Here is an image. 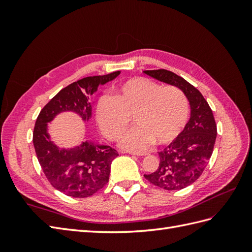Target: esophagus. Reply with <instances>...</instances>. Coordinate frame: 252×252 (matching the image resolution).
Listing matches in <instances>:
<instances>
[{"label": "esophagus", "instance_id": "obj_1", "mask_svg": "<svg viewBox=\"0 0 252 252\" xmlns=\"http://www.w3.org/2000/svg\"><path fill=\"white\" fill-rule=\"evenodd\" d=\"M126 154L133 155V156H146L147 153H136V152H126Z\"/></svg>", "mask_w": 252, "mask_h": 252}]
</instances>
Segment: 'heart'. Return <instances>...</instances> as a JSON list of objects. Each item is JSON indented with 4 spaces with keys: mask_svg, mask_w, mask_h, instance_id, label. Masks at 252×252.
<instances>
[{
    "mask_svg": "<svg viewBox=\"0 0 252 252\" xmlns=\"http://www.w3.org/2000/svg\"><path fill=\"white\" fill-rule=\"evenodd\" d=\"M189 112L183 91L147 78L126 80L115 90L114 97L101 95L95 108L100 130L111 141L125 133L132 117L136 126L120 141L130 151H144L154 143L159 146L172 143L185 127Z\"/></svg>",
    "mask_w": 252,
    "mask_h": 252,
    "instance_id": "obj_1",
    "label": "heart"
}]
</instances>
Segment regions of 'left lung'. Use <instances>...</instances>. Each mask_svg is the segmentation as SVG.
<instances>
[{
  "mask_svg": "<svg viewBox=\"0 0 252 252\" xmlns=\"http://www.w3.org/2000/svg\"><path fill=\"white\" fill-rule=\"evenodd\" d=\"M159 81L183 91L190 105V118L175 140L159 153L157 171L144 174L154 185L167 190H179L194 183L210 159L217 138V125L210 106L195 87L165 69L144 71Z\"/></svg>",
  "mask_w": 252,
  "mask_h": 252,
  "instance_id": "1",
  "label": "left lung"
}]
</instances>
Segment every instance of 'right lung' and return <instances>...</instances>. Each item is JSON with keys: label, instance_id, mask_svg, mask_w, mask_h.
Wrapping results in <instances>:
<instances>
[{"label": "right lung", "instance_id": "add662e5", "mask_svg": "<svg viewBox=\"0 0 252 252\" xmlns=\"http://www.w3.org/2000/svg\"><path fill=\"white\" fill-rule=\"evenodd\" d=\"M120 74L115 71L105 76L87 77L61 90L36 118L33 146L42 170L52 186L67 196L85 198L94 195L108 183L110 165L117 156L116 149L85 141L72 148H60L51 141L47 123L65 111L76 112L83 121L92 116L90 97L99 85Z\"/></svg>", "mask_w": 252, "mask_h": 252}]
</instances>
